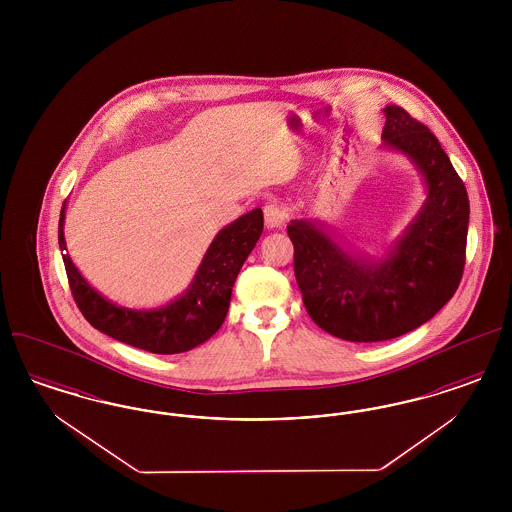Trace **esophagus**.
Wrapping results in <instances>:
<instances>
[{"instance_id":"obj_1","label":"esophagus","mask_w":512,"mask_h":512,"mask_svg":"<svg viewBox=\"0 0 512 512\" xmlns=\"http://www.w3.org/2000/svg\"><path fill=\"white\" fill-rule=\"evenodd\" d=\"M263 215H265V224H267V228H270V230L284 226V222L288 219L286 209L282 205H278V203H268V205H265Z\"/></svg>"}]
</instances>
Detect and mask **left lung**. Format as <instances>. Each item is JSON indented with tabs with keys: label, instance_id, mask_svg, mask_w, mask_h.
I'll list each match as a JSON object with an SVG mask.
<instances>
[{
	"label": "left lung",
	"instance_id": "8db88e82",
	"mask_svg": "<svg viewBox=\"0 0 512 512\" xmlns=\"http://www.w3.org/2000/svg\"><path fill=\"white\" fill-rule=\"evenodd\" d=\"M382 147L411 159L426 201L405 234L380 259L351 251L320 220L288 224L293 270L309 317L340 340L384 341L422 326L457 292L463 278L468 195L428 126L384 107Z\"/></svg>",
	"mask_w": 512,
	"mask_h": 512
}]
</instances>
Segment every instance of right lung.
<instances>
[{
  "mask_svg": "<svg viewBox=\"0 0 512 512\" xmlns=\"http://www.w3.org/2000/svg\"><path fill=\"white\" fill-rule=\"evenodd\" d=\"M63 226L65 205L59 217L61 251L67 249ZM261 234V209H253L224 226L203 255L186 292L157 309L119 307L84 280L69 253H63V263L74 301L96 330L149 353L174 355L201 345L222 326L230 307L232 286Z\"/></svg>",
  "mask_w": 512,
  "mask_h": 512,
  "instance_id": "right-lung-1",
  "label": "right lung"
}]
</instances>
